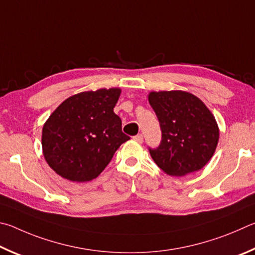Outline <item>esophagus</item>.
Instances as JSON below:
<instances>
[{"label": "esophagus", "mask_w": 255, "mask_h": 255, "mask_svg": "<svg viewBox=\"0 0 255 255\" xmlns=\"http://www.w3.org/2000/svg\"><path fill=\"white\" fill-rule=\"evenodd\" d=\"M133 140L136 141L137 143H142V142H143V135H142V134L134 135V136H133Z\"/></svg>", "instance_id": "1"}]
</instances>
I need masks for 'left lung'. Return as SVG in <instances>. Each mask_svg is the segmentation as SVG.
<instances>
[{
  "instance_id": "obj_1",
  "label": "left lung",
  "mask_w": 255,
  "mask_h": 255,
  "mask_svg": "<svg viewBox=\"0 0 255 255\" xmlns=\"http://www.w3.org/2000/svg\"><path fill=\"white\" fill-rule=\"evenodd\" d=\"M149 103L159 120L161 142L150 148L157 166L170 176L198 171L215 152L217 123L206 105L187 92H152Z\"/></svg>"
}]
</instances>
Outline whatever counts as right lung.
Masks as SVG:
<instances>
[{
    "instance_id": "right-lung-1",
    "label": "right lung",
    "mask_w": 255,
    "mask_h": 255,
    "mask_svg": "<svg viewBox=\"0 0 255 255\" xmlns=\"http://www.w3.org/2000/svg\"><path fill=\"white\" fill-rule=\"evenodd\" d=\"M120 94L119 88L76 94L49 116L42 128V150L58 175L77 182L95 179L130 139L113 111Z\"/></svg>"
}]
</instances>
